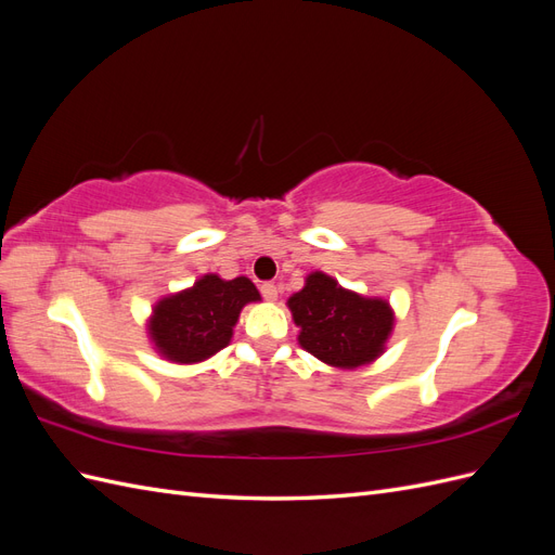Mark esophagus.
Here are the masks:
<instances>
[{
    "instance_id": "1",
    "label": "esophagus",
    "mask_w": 555,
    "mask_h": 555,
    "mask_svg": "<svg viewBox=\"0 0 555 555\" xmlns=\"http://www.w3.org/2000/svg\"><path fill=\"white\" fill-rule=\"evenodd\" d=\"M259 289H261V296H263L266 300H278V287H275L273 282H263Z\"/></svg>"
}]
</instances>
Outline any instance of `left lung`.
Returning a JSON list of instances; mask_svg holds the SVG:
<instances>
[{
    "label": "left lung",
    "instance_id": "1",
    "mask_svg": "<svg viewBox=\"0 0 555 555\" xmlns=\"http://www.w3.org/2000/svg\"><path fill=\"white\" fill-rule=\"evenodd\" d=\"M289 310L300 326V347L335 367L375 361L393 328L386 300L347 292L324 273L308 275L306 287L289 298Z\"/></svg>",
    "mask_w": 555,
    "mask_h": 555
}]
</instances>
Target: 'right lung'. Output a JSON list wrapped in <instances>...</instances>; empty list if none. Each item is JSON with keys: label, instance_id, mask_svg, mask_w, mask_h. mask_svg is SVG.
I'll return each mask as SVG.
<instances>
[{"label": "right lung", "instance_id": "1", "mask_svg": "<svg viewBox=\"0 0 555 555\" xmlns=\"http://www.w3.org/2000/svg\"><path fill=\"white\" fill-rule=\"evenodd\" d=\"M251 300H259V292L247 278L204 275L192 289L159 300L150 338L169 361H204L229 345L243 306Z\"/></svg>", "mask_w": 555, "mask_h": 555}]
</instances>
